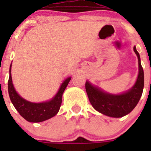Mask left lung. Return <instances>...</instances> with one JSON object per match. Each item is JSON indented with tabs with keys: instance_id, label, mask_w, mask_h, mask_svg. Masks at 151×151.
Listing matches in <instances>:
<instances>
[{
	"instance_id": "left-lung-1",
	"label": "left lung",
	"mask_w": 151,
	"mask_h": 151,
	"mask_svg": "<svg viewBox=\"0 0 151 151\" xmlns=\"http://www.w3.org/2000/svg\"><path fill=\"white\" fill-rule=\"evenodd\" d=\"M138 59L139 72L135 84L128 91L121 94H112L95 87L88 81L85 83V90L92 106L104 115L119 118L129 114L138 104L144 88V70L141 66L138 52L134 47Z\"/></svg>"
}]
</instances>
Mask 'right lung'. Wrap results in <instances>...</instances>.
I'll use <instances>...</instances> for the list:
<instances>
[{"instance_id": "right-lung-1", "label": "right lung", "mask_w": 151, "mask_h": 151, "mask_svg": "<svg viewBox=\"0 0 151 151\" xmlns=\"http://www.w3.org/2000/svg\"><path fill=\"white\" fill-rule=\"evenodd\" d=\"M70 80L71 77L66 78L62 83L56 95L49 101L42 103L30 102L19 95L13 87L10 65V77L8 80V92L14 107L26 120L31 122H43L57 115L62 103L63 93Z\"/></svg>"}]
</instances>
